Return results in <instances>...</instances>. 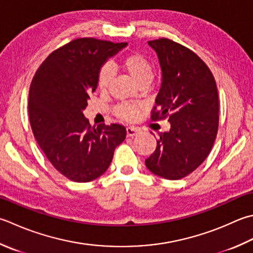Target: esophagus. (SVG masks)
<instances>
[{
  "instance_id": "1",
  "label": "esophagus",
  "mask_w": 253,
  "mask_h": 253,
  "mask_svg": "<svg viewBox=\"0 0 253 253\" xmlns=\"http://www.w3.org/2000/svg\"><path fill=\"white\" fill-rule=\"evenodd\" d=\"M138 132H139V129H138L137 127H133V126H129L126 128V133H127V137H133V136H137Z\"/></svg>"
}]
</instances>
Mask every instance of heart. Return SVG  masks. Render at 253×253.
<instances>
[{
	"label": "heart",
	"instance_id": "b5f03b06",
	"mask_svg": "<svg viewBox=\"0 0 253 253\" xmlns=\"http://www.w3.org/2000/svg\"><path fill=\"white\" fill-rule=\"evenodd\" d=\"M122 67L139 85L141 83H150L153 77V67L149 59L139 52L127 54L123 59ZM114 77L113 68L110 64L103 66L97 76V84L101 90H106L111 85ZM115 115L123 121H132L138 115V106L130 103H121L114 108Z\"/></svg>",
	"mask_w": 253,
	"mask_h": 253
}]
</instances>
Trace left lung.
Masks as SVG:
<instances>
[{
  "label": "left lung",
  "instance_id": "1",
  "mask_svg": "<svg viewBox=\"0 0 253 253\" xmlns=\"http://www.w3.org/2000/svg\"><path fill=\"white\" fill-rule=\"evenodd\" d=\"M159 58L162 82L151 120L168 118L169 131L159 132L155 152L146 159L153 174L180 180L210 155L219 122L218 92L206 63L168 38L148 42Z\"/></svg>",
  "mask_w": 253,
  "mask_h": 253
}]
</instances>
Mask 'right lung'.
I'll use <instances>...</instances> for the list:
<instances>
[{"instance_id": "right-lung-1", "label": "right lung", "mask_w": 253, "mask_h": 253, "mask_svg": "<svg viewBox=\"0 0 253 253\" xmlns=\"http://www.w3.org/2000/svg\"><path fill=\"white\" fill-rule=\"evenodd\" d=\"M126 46L95 38L74 39L49 54L33 78L28 100L33 133L54 169L69 180L97 179L125 140V127H92L83 111L96 90L100 69Z\"/></svg>"}]
</instances>
